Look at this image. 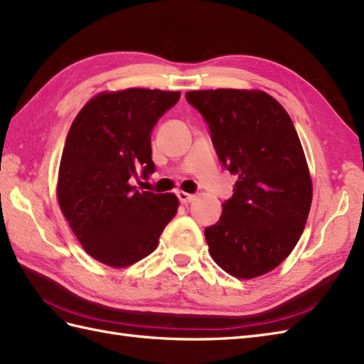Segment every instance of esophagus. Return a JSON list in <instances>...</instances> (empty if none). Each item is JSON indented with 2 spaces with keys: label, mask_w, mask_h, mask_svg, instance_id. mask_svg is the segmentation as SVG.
<instances>
[{
  "label": "esophagus",
  "mask_w": 364,
  "mask_h": 364,
  "mask_svg": "<svg viewBox=\"0 0 364 364\" xmlns=\"http://www.w3.org/2000/svg\"><path fill=\"white\" fill-rule=\"evenodd\" d=\"M177 198H179V200H181L182 203H185V205H187V203H190V202H193L194 199H196V196H194V194L185 193V191H177Z\"/></svg>",
  "instance_id": "34e87169"
}]
</instances>
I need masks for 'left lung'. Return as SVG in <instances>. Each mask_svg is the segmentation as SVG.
Masks as SVG:
<instances>
[{
  "label": "left lung",
  "instance_id": "8db88e82",
  "mask_svg": "<svg viewBox=\"0 0 364 364\" xmlns=\"http://www.w3.org/2000/svg\"><path fill=\"white\" fill-rule=\"evenodd\" d=\"M220 162L236 176L223 216L205 228L211 258L239 279L277 269L295 249L312 205V177L290 115L259 90L190 91Z\"/></svg>",
  "mask_w": 364,
  "mask_h": 364
}]
</instances>
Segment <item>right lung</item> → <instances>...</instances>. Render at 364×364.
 I'll return each instance as SVG.
<instances>
[{"instance_id":"right-lung-1","label":"right lung","mask_w":364,"mask_h":364,"mask_svg":"<svg viewBox=\"0 0 364 364\" xmlns=\"http://www.w3.org/2000/svg\"><path fill=\"white\" fill-rule=\"evenodd\" d=\"M181 99L179 91L128 87L103 91L87 102L68 132L57 200L85 252L122 269L153 253L176 216L173 193L139 191L131 177H148L151 129Z\"/></svg>"}]
</instances>
